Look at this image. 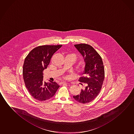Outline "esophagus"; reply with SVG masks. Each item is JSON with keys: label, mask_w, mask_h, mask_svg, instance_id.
Returning a JSON list of instances; mask_svg holds the SVG:
<instances>
[{"label": "esophagus", "mask_w": 134, "mask_h": 134, "mask_svg": "<svg viewBox=\"0 0 134 134\" xmlns=\"http://www.w3.org/2000/svg\"><path fill=\"white\" fill-rule=\"evenodd\" d=\"M67 83L66 82H60V85H65V84H67Z\"/></svg>", "instance_id": "obj_1"}]
</instances>
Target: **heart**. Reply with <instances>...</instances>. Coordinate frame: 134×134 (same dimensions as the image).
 Masks as SVG:
<instances>
[{
	"mask_svg": "<svg viewBox=\"0 0 134 134\" xmlns=\"http://www.w3.org/2000/svg\"><path fill=\"white\" fill-rule=\"evenodd\" d=\"M67 56H71L72 57H73V58H74L75 60L77 58V56H76V54H75L74 53L70 54H68Z\"/></svg>",
	"mask_w": 134,
	"mask_h": 134,
	"instance_id": "1",
	"label": "heart"
}]
</instances>
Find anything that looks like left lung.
Listing matches in <instances>:
<instances>
[{
	"mask_svg": "<svg viewBox=\"0 0 134 134\" xmlns=\"http://www.w3.org/2000/svg\"><path fill=\"white\" fill-rule=\"evenodd\" d=\"M74 46L82 55L86 64L82 76L79 79L80 82L85 83V88L73 98L80 103H89L96 98L102 89L105 77L103 62L101 56L91 45L80 43Z\"/></svg>",
	"mask_w": 134,
	"mask_h": 134,
	"instance_id": "obj_1",
	"label": "left lung"
}]
</instances>
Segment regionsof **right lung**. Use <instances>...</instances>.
<instances>
[{"mask_svg":"<svg viewBox=\"0 0 134 134\" xmlns=\"http://www.w3.org/2000/svg\"><path fill=\"white\" fill-rule=\"evenodd\" d=\"M62 46H37L32 49L25 58L23 68L25 85L31 96L38 101L50 99L60 87L55 82H44L43 71L47 68L54 53Z\"/></svg>","mask_w":134,"mask_h":134,"instance_id":"add662e5","label":"right lung"}]
</instances>
